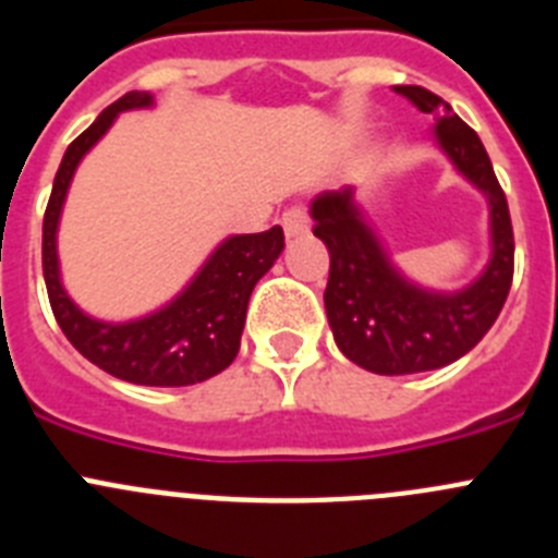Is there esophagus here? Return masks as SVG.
Listing matches in <instances>:
<instances>
[{
  "label": "esophagus",
  "instance_id": "1",
  "mask_svg": "<svg viewBox=\"0 0 558 558\" xmlns=\"http://www.w3.org/2000/svg\"><path fill=\"white\" fill-rule=\"evenodd\" d=\"M282 229H284V236H288V240L307 234L310 231L307 209H304V206H290V209L282 215Z\"/></svg>",
  "mask_w": 558,
  "mask_h": 558
}]
</instances>
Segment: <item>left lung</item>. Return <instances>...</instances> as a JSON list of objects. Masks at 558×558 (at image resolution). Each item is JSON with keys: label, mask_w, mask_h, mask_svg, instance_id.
<instances>
[{"label": "left lung", "mask_w": 558, "mask_h": 558, "mask_svg": "<svg viewBox=\"0 0 558 558\" xmlns=\"http://www.w3.org/2000/svg\"><path fill=\"white\" fill-rule=\"evenodd\" d=\"M393 92L418 111L436 113L433 142L489 204L486 268L450 293L416 284L393 265L354 198V186L315 195L310 215L313 234L329 248L324 307L340 352L366 372L416 374L456 363L497 322L514 276V231L481 136L427 88L393 86Z\"/></svg>", "instance_id": "1"}]
</instances>
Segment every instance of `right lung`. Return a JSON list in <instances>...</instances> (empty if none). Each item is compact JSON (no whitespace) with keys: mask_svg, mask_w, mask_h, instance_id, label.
Listing matches in <instances>:
<instances>
[{"mask_svg":"<svg viewBox=\"0 0 558 558\" xmlns=\"http://www.w3.org/2000/svg\"><path fill=\"white\" fill-rule=\"evenodd\" d=\"M150 92H128L106 108L63 153L44 215V282L58 327L97 368L133 386H195L231 366L240 352L254 284L284 248L279 226L259 234H231L206 256L201 270L165 307L131 322H100L83 313L61 282L58 223L77 165L122 111L153 108Z\"/></svg>","mask_w":558,"mask_h":558,"instance_id":"obj_1","label":"right lung"}]
</instances>
